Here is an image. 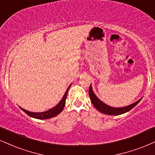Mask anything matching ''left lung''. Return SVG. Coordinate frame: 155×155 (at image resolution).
Segmentation results:
<instances>
[{
    "mask_svg": "<svg viewBox=\"0 0 155 155\" xmlns=\"http://www.w3.org/2000/svg\"><path fill=\"white\" fill-rule=\"evenodd\" d=\"M89 96L91 98V102L93 104V106L95 107L97 110L101 113H103L104 114H107V115H120V114H123L124 113L128 112L129 110L132 109L134 106H136L137 104L140 102L142 98L140 100L137 101V102L134 103L133 104L129 105L127 107H123V108H113L108 105L104 104L102 101H101L99 99L95 96V95L93 93L92 87L91 85H90L89 87Z\"/></svg>",
    "mask_w": 155,
    "mask_h": 155,
    "instance_id": "obj_1",
    "label": "left lung"
}]
</instances>
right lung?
I'll use <instances>...</instances> for the list:
<instances>
[{"instance_id":"right-lung-1","label":"right lung","mask_w":155,"mask_h":155,"mask_svg":"<svg viewBox=\"0 0 155 155\" xmlns=\"http://www.w3.org/2000/svg\"><path fill=\"white\" fill-rule=\"evenodd\" d=\"M70 85L68 87V88L67 89V91L65 92V93H64V96H63L62 100L60 101V102L56 106L54 107L53 108H51L50 110H47V111L41 112V113H34V112L28 111V110H25L22 108H20L23 110V111L26 113L28 116L35 118H38V119H47V118L54 117V116L58 115L59 114H60V113L62 112V110H63V108H64V105H65L67 95H68V92L69 89H70Z\"/></svg>"}]
</instances>
